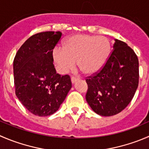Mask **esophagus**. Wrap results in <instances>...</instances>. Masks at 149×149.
Segmentation results:
<instances>
[{"instance_id":"1","label":"esophagus","mask_w":149,"mask_h":149,"mask_svg":"<svg viewBox=\"0 0 149 149\" xmlns=\"http://www.w3.org/2000/svg\"><path fill=\"white\" fill-rule=\"evenodd\" d=\"M78 81L77 78L74 77V76H72V77H71V82H72V84H75L76 81Z\"/></svg>"}]
</instances>
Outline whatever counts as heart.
<instances>
[{
    "instance_id": "1",
    "label": "heart",
    "mask_w": 149,
    "mask_h": 149,
    "mask_svg": "<svg viewBox=\"0 0 149 149\" xmlns=\"http://www.w3.org/2000/svg\"><path fill=\"white\" fill-rule=\"evenodd\" d=\"M111 51V43L105 37L77 34L66 38L62 49H55L53 58L61 73H68L73 68L76 61L77 67L85 75L90 76L104 67Z\"/></svg>"
}]
</instances>
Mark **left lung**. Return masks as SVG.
Returning <instances> with one entry per match:
<instances>
[{
  "label": "left lung",
  "mask_w": 149,
  "mask_h": 149,
  "mask_svg": "<svg viewBox=\"0 0 149 149\" xmlns=\"http://www.w3.org/2000/svg\"><path fill=\"white\" fill-rule=\"evenodd\" d=\"M113 48L104 67L86 79V102L102 116L123 111L133 98L139 81V63L135 52L118 39Z\"/></svg>",
  "instance_id": "left-lung-1"
}]
</instances>
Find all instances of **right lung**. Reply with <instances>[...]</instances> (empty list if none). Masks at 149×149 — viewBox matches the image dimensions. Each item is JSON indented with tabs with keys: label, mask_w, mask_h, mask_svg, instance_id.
Here are the masks:
<instances>
[{
	"label": "right lung",
	"mask_w": 149,
	"mask_h": 149,
	"mask_svg": "<svg viewBox=\"0 0 149 149\" xmlns=\"http://www.w3.org/2000/svg\"><path fill=\"white\" fill-rule=\"evenodd\" d=\"M62 33H38L22 45L14 60L15 93L36 116H47L59 109L71 89L68 75L61 76L53 64V49Z\"/></svg>",
	"instance_id": "add662e5"
}]
</instances>
